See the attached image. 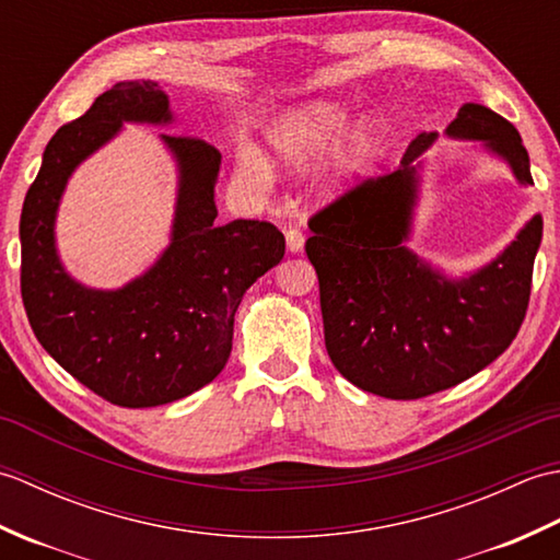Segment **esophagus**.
<instances>
[{"label": "esophagus", "instance_id": "34e87169", "mask_svg": "<svg viewBox=\"0 0 560 560\" xmlns=\"http://www.w3.org/2000/svg\"><path fill=\"white\" fill-rule=\"evenodd\" d=\"M287 245H289V253H301L303 245H305V235L301 229H295V225H289L287 229Z\"/></svg>", "mask_w": 560, "mask_h": 560}]
</instances>
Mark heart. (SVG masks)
Here are the masks:
<instances>
[{
    "label": "heart",
    "mask_w": 560,
    "mask_h": 560,
    "mask_svg": "<svg viewBox=\"0 0 560 560\" xmlns=\"http://www.w3.org/2000/svg\"><path fill=\"white\" fill-rule=\"evenodd\" d=\"M349 122L351 110L347 105L335 101L313 98L293 105V108L283 110L277 120H273L267 132L271 161L289 173L307 171L339 144V139L349 129ZM373 141L375 139L371 127H355L349 147L343 149L339 159V175L351 173L355 165L373 151ZM237 168H241V173L249 177V180L257 183H265L271 173L269 163L253 149L241 153Z\"/></svg>",
    "instance_id": "1"
}]
</instances>
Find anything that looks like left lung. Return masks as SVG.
<instances>
[{
	"label": "left lung",
	"instance_id": "obj_1",
	"mask_svg": "<svg viewBox=\"0 0 560 560\" xmlns=\"http://www.w3.org/2000/svg\"><path fill=\"white\" fill-rule=\"evenodd\" d=\"M445 137L481 141L520 185H534L529 153L505 117L464 103ZM438 132L416 137L401 165L368 177L311 219L305 253L319 279L325 347L337 371L387 399H421L493 363L527 313L541 213L489 265L452 279L409 247L423 153Z\"/></svg>",
	"mask_w": 560,
	"mask_h": 560
}]
</instances>
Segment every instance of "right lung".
<instances>
[{
	"mask_svg": "<svg viewBox=\"0 0 560 560\" xmlns=\"http://www.w3.org/2000/svg\"><path fill=\"white\" fill-rule=\"evenodd\" d=\"M127 122H175L156 81L115 83L45 147L21 211V295L35 337L71 377L117 407L147 409L223 371L237 305L283 259L287 241L267 221L217 223L221 153L201 139L159 135L177 168L171 243L125 287H83L57 253L59 201L71 173Z\"/></svg>",
	"mask_w": 560,
	"mask_h": 560,
	"instance_id": "right-lung-1",
	"label": "right lung"
}]
</instances>
